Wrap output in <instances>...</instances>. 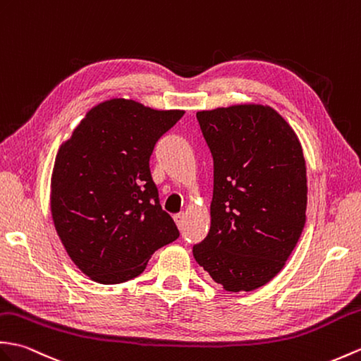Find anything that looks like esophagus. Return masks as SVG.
Wrapping results in <instances>:
<instances>
[{"label":"esophagus","mask_w":361,"mask_h":361,"mask_svg":"<svg viewBox=\"0 0 361 361\" xmlns=\"http://www.w3.org/2000/svg\"><path fill=\"white\" fill-rule=\"evenodd\" d=\"M173 220H175V223H177L178 228L181 229V228H183V223H184V214H183V212L175 214V215H173Z\"/></svg>","instance_id":"34e87169"}]
</instances>
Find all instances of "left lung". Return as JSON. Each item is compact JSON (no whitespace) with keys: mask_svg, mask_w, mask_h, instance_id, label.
Instances as JSON below:
<instances>
[{"mask_svg":"<svg viewBox=\"0 0 361 361\" xmlns=\"http://www.w3.org/2000/svg\"><path fill=\"white\" fill-rule=\"evenodd\" d=\"M197 120L214 158V195L211 229L192 252L226 290H255L283 269L303 232V149L269 106L200 111Z\"/></svg>","mask_w":361,"mask_h":361,"instance_id":"obj_1","label":"left lung"}]
</instances>
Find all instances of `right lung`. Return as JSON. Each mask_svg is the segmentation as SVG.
<instances>
[{"label": "right lung", "instance_id": "right-lung-1", "mask_svg": "<svg viewBox=\"0 0 361 361\" xmlns=\"http://www.w3.org/2000/svg\"><path fill=\"white\" fill-rule=\"evenodd\" d=\"M184 111L112 98L92 107L58 149L50 211L78 269L102 284L135 279L157 249L180 237L149 169L155 142Z\"/></svg>", "mask_w": 361, "mask_h": 361}]
</instances>
